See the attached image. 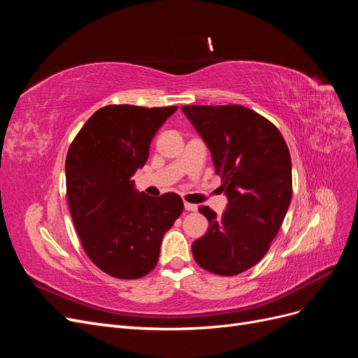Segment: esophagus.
<instances>
[{
  "label": "esophagus",
  "instance_id": "1",
  "mask_svg": "<svg viewBox=\"0 0 358 358\" xmlns=\"http://www.w3.org/2000/svg\"><path fill=\"white\" fill-rule=\"evenodd\" d=\"M197 209H199L197 204H192V203L185 201V210H188V212H196Z\"/></svg>",
  "mask_w": 358,
  "mask_h": 358
}]
</instances>
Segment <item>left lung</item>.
<instances>
[{"label": "left lung", "instance_id": "8db88e82", "mask_svg": "<svg viewBox=\"0 0 358 358\" xmlns=\"http://www.w3.org/2000/svg\"><path fill=\"white\" fill-rule=\"evenodd\" d=\"M212 154L229 206L221 218L200 208L209 230L192 243L197 264L210 273L234 276L268 251L292 196L291 157L279 129L239 104L182 106Z\"/></svg>", "mask_w": 358, "mask_h": 358}]
</instances>
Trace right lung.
I'll return each instance as SVG.
<instances>
[{
  "label": "right lung",
  "mask_w": 358,
  "mask_h": 358,
  "mask_svg": "<svg viewBox=\"0 0 358 358\" xmlns=\"http://www.w3.org/2000/svg\"><path fill=\"white\" fill-rule=\"evenodd\" d=\"M176 109L101 107L70 145L66 180L76 231L91 262L113 278L148 275L158 263L162 237L183 210L178 194L149 197L131 180L148 161L158 128Z\"/></svg>",
  "instance_id": "1"
}]
</instances>
